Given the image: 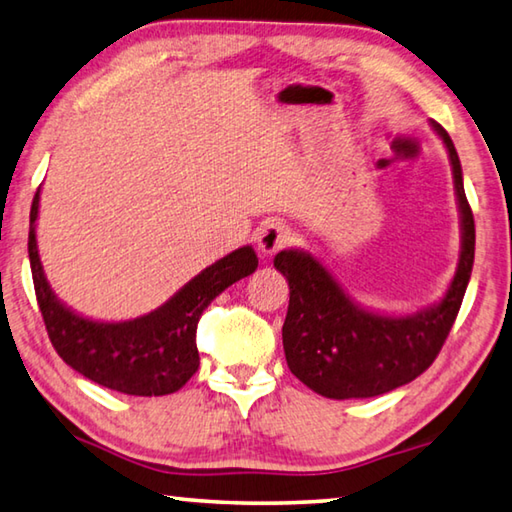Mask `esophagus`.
Listing matches in <instances>:
<instances>
[{
  "label": "esophagus",
  "instance_id": "34e87169",
  "mask_svg": "<svg viewBox=\"0 0 512 512\" xmlns=\"http://www.w3.org/2000/svg\"><path fill=\"white\" fill-rule=\"evenodd\" d=\"M290 227L283 222H276V220H267L261 224V229L256 233V242H258V249L263 251L265 256L276 254L281 247H285L290 242Z\"/></svg>",
  "mask_w": 512,
  "mask_h": 512
}]
</instances>
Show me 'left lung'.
<instances>
[{
	"instance_id": "obj_1",
	"label": "left lung",
	"mask_w": 512,
	"mask_h": 512,
	"mask_svg": "<svg viewBox=\"0 0 512 512\" xmlns=\"http://www.w3.org/2000/svg\"><path fill=\"white\" fill-rule=\"evenodd\" d=\"M461 218V251L443 299L414 315H380L355 303L310 251L283 249L274 267L290 285L283 351L290 371L333 400L375 398L416 380L436 360L459 315L474 263V218L456 148L441 125Z\"/></svg>"
}]
</instances>
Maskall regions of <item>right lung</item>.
Returning <instances> with one entry per match:
<instances>
[{"instance_id": "obj_1", "label": "right lung", "mask_w": 512, "mask_h": 512, "mask_svg": "<svg viewBox=\"0 0 512 512\" xmlns=\"http://www.w3.org/2000/svg\"><path fill=\"white\" fill-rule=\"evenodd\" d=\"M38 213L40 188L31 204L29 261L44 326L62 360L87 380L128 396H168L182 389L200 366L197 321L220 292L256 272V251L249 245L231 251L148 315L98 321L78 315L51 290L35 238Z\"/></svg>"}]
</instances>
